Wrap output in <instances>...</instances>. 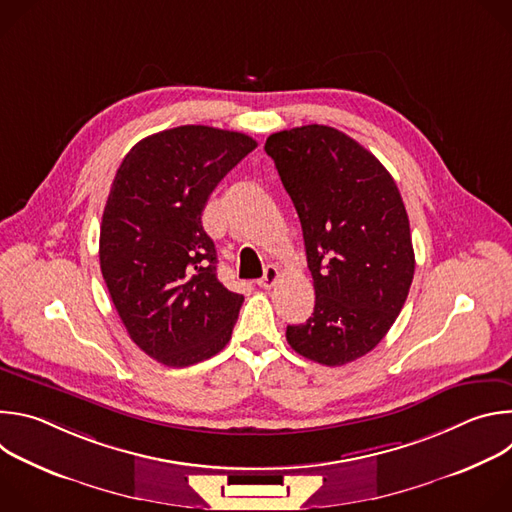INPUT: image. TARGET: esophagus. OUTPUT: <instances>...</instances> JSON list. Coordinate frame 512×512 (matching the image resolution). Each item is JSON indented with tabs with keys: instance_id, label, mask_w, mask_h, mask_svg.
Returning <instances> with one entry per match:
<instances>
[{
	"instance_id": "obj_1",
	"label": "esophagus",
	"mask_w": 512,
	"mask_h": 512,
	"mask_svg": "<svg viewBox=\"0 0 512 512\" xmlns=\"http://www.w3.org/2000/svg\"><path fill=\"white\" fill-rule=\"evenodd\" d=\"M277 279H279V271H277V267H275V265H267V267H265L263 277H261V279H257V285H259V287H263V289H269V287H273V285L277 283Z\"/></svg>"
}]
</instances>
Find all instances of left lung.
<instances>
[{
    "label": "left lung",
    "mask_w": 512,
    "mask_h": 512,
    "mask_svg": "<svg viewBox=\"0 0 512 512\" xmlns=\"http://www.w3.org/2000/svg\"><path fill=\"white\" fill-rule=\"evenodd\" d=\"M265 152L298 210L316 291L314 314L285 338L340 367L371 352L407 300L415 255L403 198L387 168L334 127L277 131Z\"/></svg>",
    "instance_id": "8db88e82"
}]
</instances>
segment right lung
Here are the masks:
<instances>
[{"label": "right lung", "mask_w": 512, "mask_h": 512, "mask_svg": "<svg viewBox=\"0 0 512 512\" xmlns=\"http://www.w3.org/2000/svg\"><path fill=\"white\" fill-rule=\"evenodd\" d=\"M255 148L239 131L182 125L135 143L111 184L101 273L131 340L168 367L206 360L231 340L245 298L216 277L202 210Z\"/></svg>", "instance_id": "1"}]
</instances>
